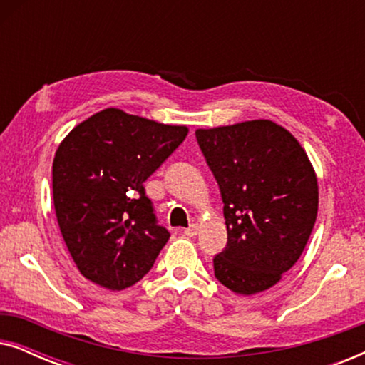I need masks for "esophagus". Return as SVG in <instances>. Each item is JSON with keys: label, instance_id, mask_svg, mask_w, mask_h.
<instances>
[{"label": "esophagus", "instance_id": "obj_1", "mask_svg": "<svg viewBox=\"0 0 365 365\" xmlns=\"http://www.w3.org/2000/svg\"><path fill=\"white\" fill-rule=\"evenodd\" d=\"M197 231H199V227L196 226V224H191V226H189L187 229H184V234H186V236H189V237H194L197 234Z\"/></svg>", "mask_w": 365, "mask_h": 365}]
</instances>
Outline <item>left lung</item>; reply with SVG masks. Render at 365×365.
Instances as JSON below:
<instances>
[{"label":"left lung","instance_id":"8db88e82","mask_svg":"<svg viewBox=\"0 0 365 365\" xmlns=\"http://www.w3.org/2000/svg\"><path fill=\"white\" fill-rule=\"evenodd\" d=\"M196 139L219 184L227 227L214 276L236 294L266 291L297 262L316 224L312 164L297 139L267 119L197 129Z\"/></svg>","mask_w":365,"mask_h":365}]
</instances>
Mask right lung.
Masks as SVG:
<instances>
[{
	"mask_svg": "<svg viewBox=\"0 0 365 365\" xmlns=\"http://www.w3.org/2000/svg\"><path fill=\"white\" fill-rule=\"evenodd\" d=\"M186 136V126L108 108L59 144L54 211L68 251L89 281L123 291L151 271L171 234L158 224L144 181Z\"/></svg>",
	"mask_w": 365,
	"mask_h": 365,
	"instance_id": "1",
	"label": "right lung"
}]
</instances>
